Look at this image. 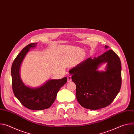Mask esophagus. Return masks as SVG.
Listing matches in <instances>:
<instances>
[{
	"mask_svg": "<svg viewBox=\"0 0 134 134\" xmlns=\"http://www.w3.org/2000/svg\"><path fill=\"white\" fill-rule=\"evenodd\" d=\"M70 81H71V76L70 75H68L67 77V82H69Z\"/></svg>",
	"mask_w": 134,
	"mask_h": 134,
	"instance_id": "1",
	"label": "esophagus"
}]
</instances>
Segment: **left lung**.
I'll return each instance as SVG.
<instances>
[{
	"mask_svg": "<svg viewBox=\"0 0 134 134\" xmlns=\"http://www.w3.org/2000/svg\"><path fill=\"white\" fill-rule=\"evenodd\" d=\"M105 46V49H108ZM107 63L104 71L98 68ZM76 85V95L84 108L98 110L108 106L115 99L121 85V64L118 55L109 50L93 59L88 58L69 71Z\"/></svg>",
	"mask_w": 134,
	"mask_h": 134,
	"instance_id": "8db88e82",
	"label": "left lung"
}]
</instances>
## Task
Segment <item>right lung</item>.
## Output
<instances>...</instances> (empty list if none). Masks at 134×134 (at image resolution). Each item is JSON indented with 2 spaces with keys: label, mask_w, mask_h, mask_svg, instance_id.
I'll return each instance as SVG.
<instances>
[{
  "label": "right lung",
  "mask_w": 134,
  "mask_h": 134,
  "mask_svg": "<svg viewBox=\"0 0 134 134\" xmlns=\"http://www.w3.org/2000/svg\"><path fill=\"white\" fill-rule=\"evenodd\" d=\"M32 43L25 47L13 62L11 69L12 87L16 98L27 109L41 110L50 108L54 102L57 93L67 81V77L60 80H48L38 87L26 85L22 80L20 69L22 63L30 49L36 47Z\"/></svg>",
  "instance_id": "obj_1"
}]
</instances>
